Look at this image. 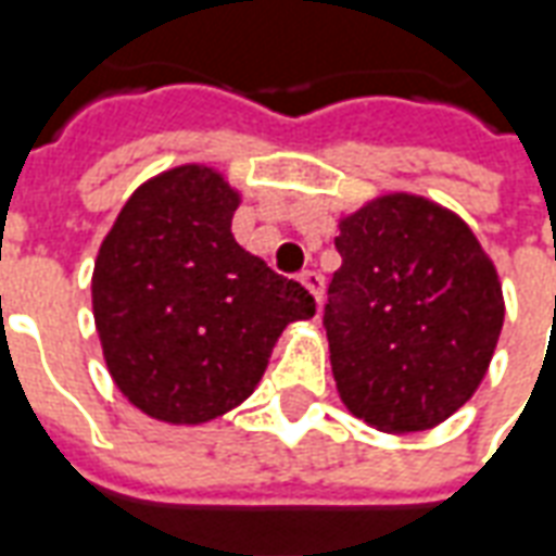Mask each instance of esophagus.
<instances>
[{"instance_id":"34e87169","label":"esophagus","mask_w":556,"mask_h":556,"mask_svg":"<svg viewBox=\"0 0 556 556\" xmlns=\"http://www.w3.org/2000/svg\"><path fill=\"white\" fill-rule=\"evenodd\" d=\"M301 282L306 286V289H309V294L315 298V303L321 306V301H325V277H321L318 270H303Z\"/></svg>"}]
</instances>
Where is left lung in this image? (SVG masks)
Returning a JSON list of instances; mask_svg holds the SVG:
<instances>
[{"label":"left lung","instance_id":"1","mask_svg":"<svg viewBox=\"0 0 556 556\" xmlns=\"http://www.w3.org/2000/svg\"><path fill=\"white\" fill-rule=\"evenodd\" d=\"M325 303L345 408L375 429L438 426L477 393L501 339L503 291L473 231L422 195H378L339 223Z\"/></svg>","mask_w":556,"mask_h":556}]
</instances>
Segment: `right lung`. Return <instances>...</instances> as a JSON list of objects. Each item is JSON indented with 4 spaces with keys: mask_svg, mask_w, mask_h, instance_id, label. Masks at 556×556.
<instances>
[{
    "mask_svg": "<svg viewBox=\"0 0 556 556\" xmlns=\"http://www.w3.org/2000/svg\"><path fill=\"white\" fill-rule=\"evenodd\" d=\"M241 202L211 166L160 172L103 238L91 309L115 387L175 426L223 417L250 396L291 321L313 318L301 282L231 235Z\"/></svg>",
    "mask_w": 556,
    "mask_h": 556,
    "instance_id": "add662e5",
    "label": "right lung"
}]
</instances>
